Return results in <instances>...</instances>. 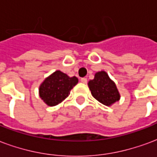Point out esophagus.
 <instances>
[{
  "instance_id": "34e87169",
  "label": "esophagus",
  "mask_w": 157,
  "mask_h": 157,
  "mask_svg": "<svg viewBox=\"0 0 157 157\" xmlns=\"http://www.w3.org/2000/svg\"><path fill=\"white\" fill-rule=\"evenodd\" d=\"M80 81H81V83H87V78H82L80 79Z\"/></svg>"
}]
</instances>
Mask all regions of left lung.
I'll return each instance as SVG.
<instances>
[{
    "label": "left lung",
    "instance_id": "obj_1",
    "mask_svg": "<svg viewBox=\"0 0 157 157\" xmlns=\"http://www.w3.org/2000/svg\"><path fill=\"white\" fill-rule=\"evenodd\" d=\"M93 97L106 106H111L121 99V94L113 80L105 71H99L94 78L88 83Z\"/></svg>",
    "mask_w": 157,
    "mask_h": 157
}]
</instances>
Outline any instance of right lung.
<instances>
[{
	"label": "right lung",
	"instance_id": "right-lung-1",
	"mask_svg": "<svg viewBox=\"0 0 157 157\" xmlns=\"http://www.w3.org/2000/svg\"><path fill=\"white\" fill-rule=\"evenodd\" d=\"M78 83L77 77H69L60 70L55 71L40 84V98L47 105L55 106L69 95L71 90Z\"/></svg>",
	"mask_w": 157,
	"mask_h": 157
}]
</instances>
